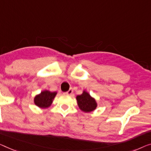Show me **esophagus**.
<instances>
[{"instance_id": "esophagus-1", "label": "esophagus", "mask_w": 151, "mask_h": 151, "mask_svg": "<svg viewBox=\"0 0 151 151\" xmlns=\"http://www.w3.org/2000/svg\"><path fill=\"white\" fill-rule=\"evenodd\" d=\"M73 89L70 88V89L68 90V91L66 92V94H67V95L70 96V95H72V93H73Z\"/></svg>"}]
</instances>
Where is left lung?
Here are the masks:
<instances>
[{
    "mask_svg": "<svg viewBox=\"0 0 151 151\" xmlns=\"http://www.w3.org/2000/svg\"><path fill=\"white\" fill-rule=\"evenodd\" d=\"M76 100H77L78 107L84 112L93 111L97 106V103L95 99L91 97L86 91H83L81 95L76 96Z\"/></svg>",
    "mask_w": 151,
    "mask_h": 151,
    "instance_id": "8db88e82",
    "label": "left lung"
}]
</instances>
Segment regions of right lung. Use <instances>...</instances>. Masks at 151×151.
<instances>
[{
  "label": "right lung",
  "instance_id": "obj_1",
  "mask_svg": "<svg viewBox=\"0 0 151 151\" xmlns=\"http://www.w3.org/2000/svg\"><path fill=\"white\" fill-rule=\"evenodd\" d=\"M57 93L49 91H42L35 98V104L40 108H47L51 104Z\"/></svg>",
  "mask_w": 151,
  "mask_h": 151
}]
</instances>
